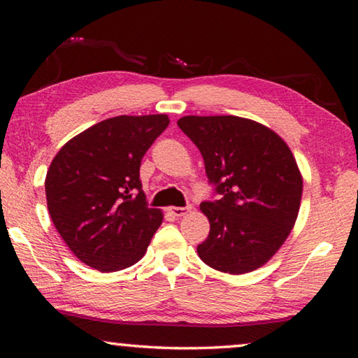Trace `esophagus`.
I'll return each mask as SVG.
<instances>
[{"instance_id": "obj_1", "label": "esophagus", "mask_w": 358, "mask_h": 358, "mask_svg": "<svg viewBox=\"0 0 358 358\" xmlns=\"http://www.w3.org/2000/svg\"><path fill=\"white\" fill-rule=\"evenodd\" d=\"M189 207H171L169 208V213L173 216H185L186 213H189Z\"/></svg>"}]
</instances>
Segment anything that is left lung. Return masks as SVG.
<instances>
[{
  "label": "left lung",
  "mask_w": 358,
  "mask_h": 358,
  "mask_svg": "<svg viewBox=\"0 0 358 358\" xmlns=\"http://www.w3.org/2000/svg\"><path fill=\"white\" fill-rule=\"evenodd\" d=\"M178 128L202 153L220 201L202 202L210 221L197 246L205 264L243 275L262 266L286 241L299 216L303 178L286 142L256 121L187 115Z\"/></svg>",
  "instance_id": "8db88e82"
}]
</instances>
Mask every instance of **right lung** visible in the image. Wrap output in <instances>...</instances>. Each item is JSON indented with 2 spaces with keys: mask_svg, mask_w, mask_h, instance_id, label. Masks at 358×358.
<instances>
[{
  "mask_svg": "<svg viewBox=\"0 0 358 358\" xmlns=\"http://www.w3.org/2000/svg\"><path fill=\"white\" fill-rule=\"evenodd\" d=\"M171 120L121 115L64 143L45 177L48 213L74 256L108 273L143 257L162 211L150 208L141 162Z\"/></svg>",
  "mask_w": 358,
  "mask_h": 358,
  "instance_id": "right-lung-1",
  "label": "right lung"
}]
</instances>
